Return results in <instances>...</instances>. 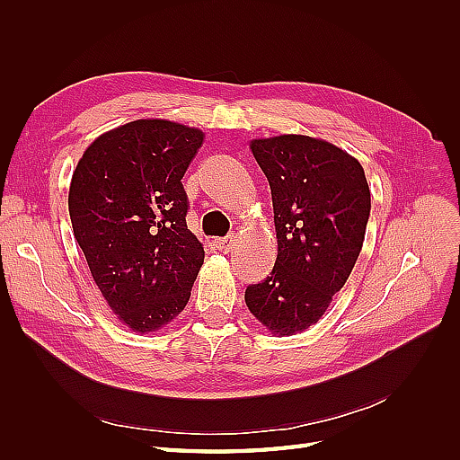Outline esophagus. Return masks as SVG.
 <instances>
[{"label": "esophagus", "instance_id": "34e87169", "mask_svg": "<svg viewBox=\"0 0 460 460\" xmlns=\"http://www.w3.org/2000/svg\"><path fill=\"white\" fill-rule=\"evenodd\" d=\"M232 245H234V238H218V240H215V247L218 249L220 253H228L230 249H232Z\"/></svg>", "mask_w": 460, "mask_h": 460}]
</instances>
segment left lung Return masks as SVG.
I'll use <instances>...</instances> for the list:
<instances>
[{
  "mask_svg": "<svg viewBox=\"0 0 460 460\" xmlns=\"http://www.w3.org/2000/svg\"><path fill=\"white\" fill-rule=\"evenodd\" d=\"M272 193L278 255L245 305L274 336L316 324L345 286L370 215L365 169L320 137L280 134L249 142Z\"/></svg>",
  "mask_w": 460,
  "mask_h": 460,
  "instance_id": "obj_1",
  "label": "left lung"
}]
</instances>
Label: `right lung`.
<instances>
[{"mask_svg": "<svg viewBox=\"0 0 460 460\" xmlns=\"http://www.w3.org/2000/svg\"><path fill=\"white\" fill-rule=\"evenodd\" d=\"M203 140L186 124L137 119L97 136L73 172L75 238L109 309L136 333L184 311L203 264L180 182Z\"/></svg>", "mask_w": 460, "mask_h": 460, "instance_id": "right-lung-1", "label": "right lung"}]
</instances>
